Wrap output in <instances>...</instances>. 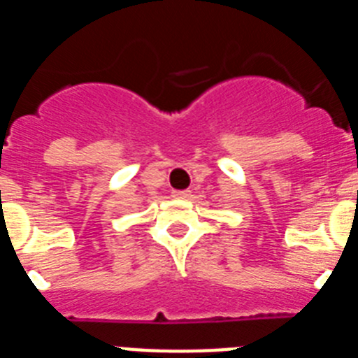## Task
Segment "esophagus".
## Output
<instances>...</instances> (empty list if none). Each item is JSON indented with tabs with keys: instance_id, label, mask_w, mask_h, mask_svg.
<instances>
[{
	"instance_id": "esophagus-1",
	"label": "esophagus",
	"mask_w": 358,
	"mask_h": 358,
	"mask_svg": "<svg viewBox=\"0 0 358 358\" xmlns=\"http://www.w3.org/2000/svg\"><path fill=\"white\" fill-rule=\"evenodd\" d=\"M173 196L185 200V198H191V191H173Z\"/></svg>"
}]
</instances>
